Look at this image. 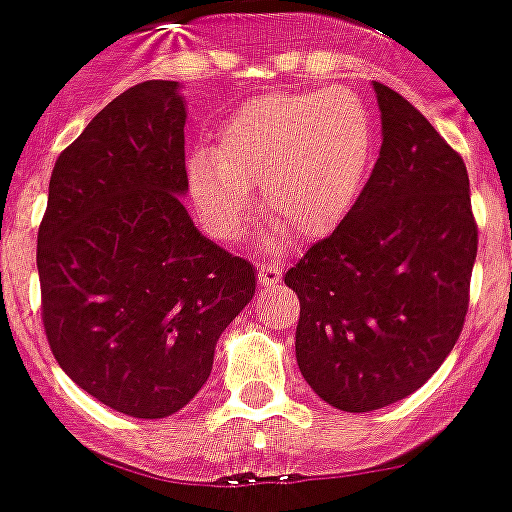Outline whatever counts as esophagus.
<instances>
[{"mask_svg": "<svg viewBox=\"0 0 512 512\" xmlns=\"http://www.w3.org/2000/svg\"><path fill=\"white\" fill-rule=\"evenodd\" d=\"M257 278H260V285L272 288V285H278L283 280V267L278 262H262L260 270H257Z\"/></svg>", "mask_w": 512, "mask_h": 512, "instance_id": "esophagus-1", "label": "esophagus"}]
</instances>
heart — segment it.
I'll return each instance as SVG.
<instances>
[{
    "label": "heart",
    "instance_id": "b5f03b06",
    "mask_svg": "<svg viewBox=\"0 0 512 512\" xmlns=\"http://www.w3.org/2000/svg\"><path fill=\"white\" fill-rule=\"evenodd\" d=\"M374 159V123L346 88L265 95L245 105L219 133L214 156L189 161L191 197L209 232L237 242L262 189L265 212L305 240L336 232Z\"/></svg>",
    "mask_w": 512,
    "mask_h": 512
}]
</instances>
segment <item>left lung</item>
Masks as SVG:
<instances>
[{
    "label": "left lung",
    "mask_w": 512,
    "mask_h": 512,
    "mask_svg": "<svg viewBox=\"0 0 512 512\" xmlns=\"http://www.w3.org/2000/svg\"><path fill=\"white\" fill-rule=\"evenodd\" d=\"M379 159L346 222L288 272L298 293L295 356L310 389L343 412L417 391L460 338L477 222L462 156L389 85Z\"/></svg>",
    "instance_id": "left-lung-1"
}]
</instances>
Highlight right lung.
<instances>
[{
	"mask_svg": "<svg viewBox=\"0 0 512 512\" xmlns=\"http://www.w3.org/2000/svg\"><path fill=\"white\" fill-rule=\"evenodd\" d=\"M184 100L146 80L55 161L37 232L42 326L60 369L136 419L186 407L214 346L255 295V267L207 240L179 194Z\"/></svg>",
	"mask_w": 512,
	"mask_h": 512,
	"instance_id": "1",
	"label": "right lung"
}]
</instances>
